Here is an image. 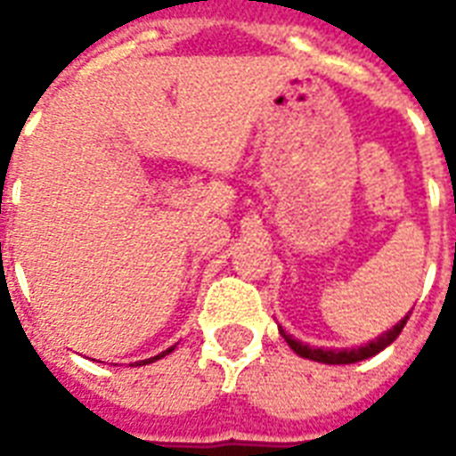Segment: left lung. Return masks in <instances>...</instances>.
I'll use <instances>...</instances> for the list:
<instances>
[{"mask_svg":"<svg viewBox=\"0 0 456 456\" xmlns=\"http://www.w3.org/2000/svg\"><path fill=\"white\" fill-rule=\"evenodd\" d=\"M408 317H411V313L403 317L401 322L393 327V330L383 332V335H379L376 339H371V342L362 344V346H352V349L310 346V344L300 342V339H296L293 335H288L286 330H281V335H283V339L290 344V349H293L297 356H303V359H313V362H320V363H332V366H346V363L366 362V359H371V356H376V354H381L386 346H391V344L398 339V335L403 332V327H405V322H408Z\"/></svg>","mask_w":456,"mask_h":456,"instance_id":"obj_1","label":"left lung"}]
</instances>
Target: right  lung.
Instances as JSON below:
<instances>
[{
  "mask_svg": "<svg viewBox=\"0 0 456 456\" xmlns=\"http://www.w3.org/2000/svg\"><path fill=\"white\" fill-rule=\"evenodd\" d=\"M173 349H175V344H173V346H168V349H166V352L156 354V356H151V359H143V362H139V363H136V366H143V363H153V362H159V359H163V356H166V354L173 352Z\"/></svg>",
  "mask_w": 456,
  "mask_h": 456,
  "instance_id": "1",
  "label": "right lung"
}]
</instances>
